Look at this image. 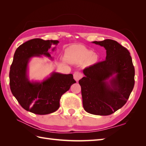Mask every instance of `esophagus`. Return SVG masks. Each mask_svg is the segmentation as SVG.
<instances>
[{
    "instance_id": "esophagus-1",
    "label": "esophagus",
    "mask_w": 146,
    "mask_h": 146,
    "mask_svg": "<svg viewBox=\"0 0 146 146\" xmlns=\"http://www.w3.org/2000/svg\"><path fill=\"white\" fill-rule=\"evenodd\" d=\"M82 77H83V75L81 73L79 72V71H76V72L74 73L73 74V78L76 82H78L79 80L82 78Z\"/></svg>"
}]
</instances>
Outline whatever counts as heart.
<instances>
[{"mask_svg":"<svg viewBox=\"0 0 146 146\" xmlns=\"http://www.w3.org/2000/svg\"><path fill=\"white\" fill-rule=\"evenodd\" d=\"M68 60L73 63L79 64L86 60L88 63H94L98 59V54L82 45H72L66 52Z\"/></svg>","mask_w":146,"mask_h":146,"instance_id":"1","label":"heart"}]
</instances>
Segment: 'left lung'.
I'll return each mask as SVG.
<instances>
[{"label":"left lung","mask_w":146,"mask_h":146,"mask_svg":"<svg viewBox=\"0 0 146 146\" xmlns=\"http://www.w3.org/2000/svg\"><path fill=\"white\" fill-rule=\"evenodd\" d=\"M93 43L106 49L105 60L85 68L79 80L83 106L88 113L108 115L122 108L134 86L135 70L129 51L112 39Z\"/></svg>","instance_id":"obj_1"}]
</instances>
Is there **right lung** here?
I'll return each mask as SVG.
<instances>
[{
	"label": "right lung",
	"mask_w": 146,
	"mask_h": 146,
	"mask_svg": "<svg viewBox=\"0 0 146 146\" xmlns=\"http://www.w3.org/2000/svg\"><path fill=\"white\" fill-rule=\"evenodd\" d=\"M57 40L33 39L19 46L11 66L9 79L12 95L24 109L38 115L49 114L60 107L61 96L76 81L72 74L53 72L41 82H31L27 76V68L33 57L41 55L52 59L48 50ZM56 47L52 49L54 51Z\"/></svg>",
	"instance_id": "add662e5"
}]
</instances>
